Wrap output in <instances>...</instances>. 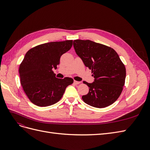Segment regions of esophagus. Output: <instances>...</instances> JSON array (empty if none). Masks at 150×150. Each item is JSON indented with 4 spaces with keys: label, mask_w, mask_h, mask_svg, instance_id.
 <instances>
[{
    "label": "esophagus",
    "mask_w": 150,
    "mask_h": 150,
    "mask_svg": "<svg viewBox=\"0 0 150 150\" xmlns=\"http://www.w3.org/2000/svg\"><path fill=\"white\" fill-rule=\"evenodd\" d=\"M74 83L76 85H77V84H80V83H81V82H79V81H74Z\"/></svg>",
    "instance_id": "34e87169"
}]
</instances>
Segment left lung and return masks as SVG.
<instances>
[{
  "label": "left lung",
  "mask_w": 150,
  "mask_h": 150,
  "mask_svg": "<svg viewBox=\"0 0 150 150\" xmlns=\"http://www.w3.org/2000/svg\"><path fill=\"white\" fill-rule=\"evenodd\" d=\"M73 46L94 78L93 83L83 82L89 89L83 100L98 108L111 105L120 97L125 83L126 68L118 54L110 47L89 40H74Z\"/></svg>",
  "instance_id": "left-lung-1"
}]
</instances>
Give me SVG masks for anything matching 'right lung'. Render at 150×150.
<instances>
[{
    "label": "right lung",
    "mask_w": 150,
    "mask_h": 150,
    "mask_svg": "<svg viewBox=\"0 0 150 150\" xmlns=\"http://www.w3.org/2000/svg\"><path fill=\"white\" fill-rule=\"evenodd\" d=\"M72 46V40L38 45L27 52L19 72L22 89L29 100L38 106L52 105L60 100L67 86L73 83L71 78H56L61 56Z\"/></svg>",
    "instance_id": "obj_1"
}]
</instances>
